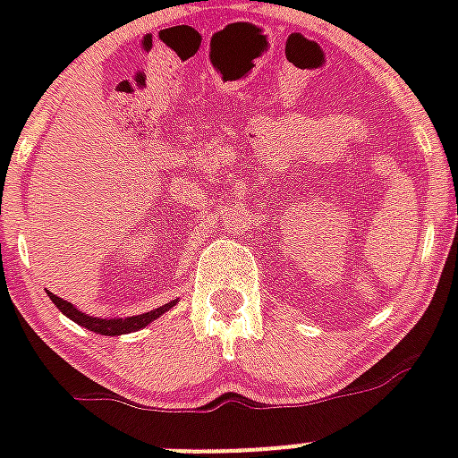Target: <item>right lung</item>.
I'll return each mask as SVG.
<instances>
[{"label":"right lung","mask_w":458,"mask_h":458,"mask_svg":"<svg viewBox=\"0 0 458 458\" xmlns=\"http://www.w3.org/2000/svg\"><path fill=\"white\" fill-rule=\"evenodd\" d=\"M49 300L54 304L59 306L61 313H66L68 318L75 320L78 326L88 327L92 333H99V335H125V333H135L140 327L149 326L154 318H158L161 313L168 311L175 301H168V304L158 306L154 311H147V313H140V316H131V318H95V316H88V313L78 311L73 304H68L66 300H61L56 294L49 293Z\"/></svg>","instance_id":"right-lung-1"}]
</instances>
